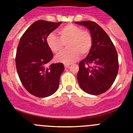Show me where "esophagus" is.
Segmentation results:
<instances>
[{
  "instance_id": "34e87169",
  "label": "esophagus",
  "mask_w": 133,
  "mask_h": 133,
  "mask_svg": "<svg viewBox=\"0 0 133 133\" xmlns=\"http://www.w3.org/2000/svg\"><path fill=\"white\" fill-rule=\"evenodd\" d=\"M64 68H65V69H67V68L69 67V66L70 65H69V64H64Z\"/></svg>"
}]
</instances>
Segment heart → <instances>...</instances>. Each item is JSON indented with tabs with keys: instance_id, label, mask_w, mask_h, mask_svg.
Returning <instances> with one entry per match:
<instances>
[{
	"instance_id": "b5f03b06",
	"label": "heart",
	"mask_w": 133,
	"mask_h": 133,
	"mask_svg": "<svg viewBox=\"0 0 133 133\" xmlns=\"http://www.w3.org/2000/svg\"><path fill=\"white\" fill-rule=\"evenodd\" d=\"M59 37L50 33L46 37V44L53 53L58 54L66 43L67 49L56 56V61L64 64H70L77 61L81 56L90 52L93 44L91 34L79 26L72 24H66L58 30Z\"/></svg>"
}]
</instances>
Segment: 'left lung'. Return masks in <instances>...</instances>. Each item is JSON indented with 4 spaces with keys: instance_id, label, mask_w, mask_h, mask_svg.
I'll return each instance as SVG.
<instances>
[{
    "instance_id": "left-lung-1",
    "label": "left lung",
    "mask_w": 133,
    "mask_h": 133,
    "mask_svg": "<svg viewBox=\"0 0 133 133\" xmlns=\"http://www.w3.org/2000/svg\"><path fill=\"white\" fill-rule=\"evenodd\" d=\"M87 27L93 44L88 56L78 64L77 79L80 87L87 93L98 95L112 86L118 70V55L110 37L93 21L76 22Z\"/></svg>"
}]
</instances>
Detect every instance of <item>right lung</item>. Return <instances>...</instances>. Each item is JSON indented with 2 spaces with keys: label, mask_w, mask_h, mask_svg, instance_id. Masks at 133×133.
<instances>
[{
  "label": "right lung",
  "mask_w": 133,
  "mask_h": 133,
  "mask_svg": "<svg viewBox=\"0 0 133 133\" xmlns=\"http://www.w3.org/2000/svg\"><path fill=\"white\" fill-rule=\"evenodd\" d=\"M61 24V22L37 21L20 39L15 58L16 70L23 87L35 97H49L59 86L64 65L61 63L50 64L53 54L46 39Z\"/></svg>",
  "instance_id": "add662e5"
}]
</instances>
